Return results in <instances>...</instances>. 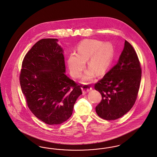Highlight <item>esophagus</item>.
I'll return each instance as SVG.
<instances>
[{"label": "esophagus", "mask_w": 157, "mask_h": 157, "mask_svg": "<svg viewBox=\"0 0 157 157\" xmlns=\"http://www.w3.org/2000/svg\"><path fill=\"white\" fill-rule=\"evenodd\" d=\"M92 86L89 84H85V85H83L82 86V89L83 94L86 93L90 90H92Z\"/></svg>", "instance_id": "1"}]
</instances>
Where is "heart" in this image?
<instances>
[{"label":"heart","instance_id":"obj_1","mask_svg":"<svg viewBox=\"0 0 157 157\" xmlns=\"http://www.w3.org/2000/svg\"><path fill=\"white\" fill-rule=\"evenodd\" d=\"M113 59V48L110 43L103 44L97 40H85L79 44L78 54L72 53L68 59L71 74L78 78L81 75L87 60L89 69L85 72L83 80L88 81L98 75H102L109 68Z\"/></svg>","mask_w":157,"mask_h":157}]
</instances>
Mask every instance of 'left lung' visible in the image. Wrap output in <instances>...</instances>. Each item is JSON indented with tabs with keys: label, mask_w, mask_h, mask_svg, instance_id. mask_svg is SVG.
I'll return each instance as SVG.
<instances>
[{
	"label": "left lung",
	"mask_w": 157,
	"mask_h": 157,
	"mask_svg": "<svg viewBox=\"0 0 157 157\" xmlns=\"http://www.w3.org/2000/svg\"><path fill=\"white\" fill-rule=\"evenodd\" d=\"M141 77V68L137 54L125 40L118 63L94 84L95 90L102 97L96 107L98 115L111 121L126 114L135 103Z\"/></svg>",
	"instance_id": "obj_1"
}]
</instances>
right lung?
Masks as SVG:
<instances>
[{"label":"right lung","mask_w":157,"mask_h":157,"mask_svg":"<svg viewBox=\"0 0 157 157\" xmlns=\"http://www.w3.org/2000/svg\"><path fill=\"white\" fill-rule=\"evenodd\" d=\"M57 39H42L25 54L20 83L28 107L38 119L59 124L71 116L82 94V86L65 74L63 50Z\"/></svg>","instance_id":"obj_1"}]
</instances>
